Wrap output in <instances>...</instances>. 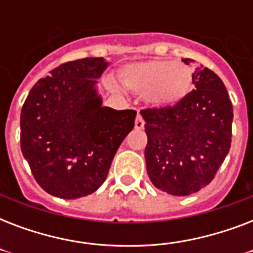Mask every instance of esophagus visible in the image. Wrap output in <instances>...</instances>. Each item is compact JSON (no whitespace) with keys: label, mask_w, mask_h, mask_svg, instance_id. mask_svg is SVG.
I'll return each mask as SVG.
<instances>
[{"label":"esophagus","mask_w":253,"mask_h":253,"mask_svg":"<svg viewBox=\"0 0 253 253\" xmlns=\"http://www.w3.org/2000/svg\"><path fill=\"white\" fill-rule=\"evenodd\" d=\"M144 119H143V117L140 114H138V117H136V121H135V128L136 130H142V128H144Z\"/></svg>","instance_id":"1"}]
</instances>
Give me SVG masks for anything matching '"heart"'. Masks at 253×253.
I'll list each match as a JSON object with an SVG mask.
<instances>
[{
    "mask_svg": "<svg viewBox=\"0 0 253 253\" xmlns=\"http://www.w3.org/2000/svg\"><path fill=\"white\" fill-rule=\"evenodd\" d=\"M121 79L128 89L147 94L150 102L158 106H172L184 99L192 89L190 67L167 59H152L123 67Z\"/></svg>",
    "mask_w": 253,
    "mask_h": 253,
    "instance_id": "1",
    "label": "heart"
}]
</instances>
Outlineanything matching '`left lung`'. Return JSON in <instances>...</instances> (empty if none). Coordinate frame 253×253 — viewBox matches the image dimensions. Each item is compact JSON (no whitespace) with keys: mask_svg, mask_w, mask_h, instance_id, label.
Wrapping results in <instances>:
<instances>
[{"mask_svg":"<svg viewBox=\"0 0 253 253\" xmlns=\"http://www.w3.org/2000/svg\"><path fill=\"white\" fill-rule=\"evenodd\" d=\"M193 61L184 59L185 64ZM193 84L196 90L176 105L140 111L148 177L172 196H189L210 184L231 146L234 113L223 81L198 67Z\"/></svg>","mask_w":253,"mask_h":253,"instance_id":"left-lung-1","label":"left lung"}]
</instances>
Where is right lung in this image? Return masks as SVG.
<instances>
[{
    "label": "right lung",
    "mask_w": 253,
    "mask_h": 253,
    "mask_svg": "<svg viewBox=\"0 0 253 253\" xmlns=\"http://www.w3.org/2000/svg\"><path fill=\"white\" fill-rule=\"evenodd\" d=\"M103 57L60 64L34 85L21 113V150L49 194L75 200L105 182L117 150L134 128L135 110L102 106L95 84Z\"/></svg>",
    "instance_id": "1"
}]
</instances>
